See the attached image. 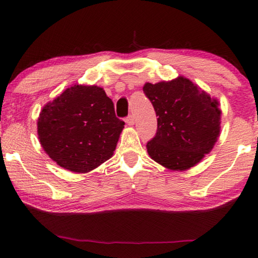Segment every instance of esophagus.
<instances>
[{
	"mask_svg": "<svg viewBox=\"0 0 258 258\" xmlns=\"http://www.w3.org/2000/svg\"><path fill=\"white\" fill-rule=\"evenodd\" d=\"M126 123H127L128 125H134L135 117L133 115H128L127 117H126Z\"/></svg>",
	"mask_w": 258,
	"mask_h": 258,
	"instance_id": "1",
	"label": "esophagus"
}]
</instances>
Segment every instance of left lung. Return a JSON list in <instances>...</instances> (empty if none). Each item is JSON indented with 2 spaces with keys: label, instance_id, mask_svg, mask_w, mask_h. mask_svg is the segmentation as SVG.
I'll use <instances>...</instances> for the list:
<instances>
[{
  "label": "left lung",
  "instance_id": "left-lung-1",
  "mask_svg": "<svg viewBox=\"0 0 258 258\" xmlns=\"http://www.w3.org/2000/svg\"><path fill=\"white\" fill-rule=\"evenodd\" d=\"M143 91L158 116L156 137L147 143L149 156L176 171L199 163L220 135L218 100L184 77L156 84L148 82Z\"/></svg>",
  "mask_w": 258,
  "mask_h": 258
}]
</instances>
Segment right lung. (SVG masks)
Instances as JSON below:
<instances>
[{
	"mask_svg": "<svg viewBox=\"0 0 258 258\" xmlns=\"http://www.w3.org/2000/svg\"><path fill=\"white\" fill-rule=\"evenodd\" d=\"M124 125L104 89L74 84L45 105L37 132L51 160L86 174L113 156Z\"/></svg>",
	"mask_w": 258,
	"mask_h": 258,
	"instance_id": "right-lung-1",
	"label": "right lung"
}]
</instances>
